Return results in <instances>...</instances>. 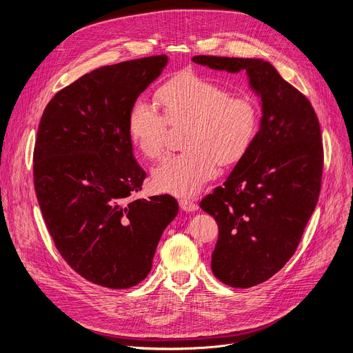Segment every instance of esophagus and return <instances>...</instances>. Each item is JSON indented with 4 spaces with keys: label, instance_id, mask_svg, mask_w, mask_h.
<instances>
[{
    "label": "esophagus",
    "instance_id": "esophagus-1",
    "mask_svg": "<svg viewBox=\"0 0 353 353\" xmlns=\"http://www.w3.org/2000/svg\"><path fill=\"white\" fill-rule=\"evenodd\" d=\"M179 204H180V208H181L183 211H185V212H194V211L198 210V204H195L192 199L181 198V199L179 201Z\"/></svg>",
    "mask_w": 353,
    "mask_h": 353
}]
</instances>
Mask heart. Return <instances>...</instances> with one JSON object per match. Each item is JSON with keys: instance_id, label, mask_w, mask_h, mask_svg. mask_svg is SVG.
I'll return each instance as SVG.
<instances>
[{"instance_id": "1", "label": "heart", "mask_w": 353, "mask_h": 353, "mask_svg": "<svg viewBox=\"0 0 353 353\" xmlns=\"http://www.w3.org/2000/svg\"><path fill=\"white\" fill-rule=\"evenodd\" d=\"M163 113L138 100L128 113V137L139 152L155 161L168 146L169 124L188 128L184 152L168 158L152 172L157 190L176 196H191L212 180L219 165L240 162L259 130V112L244 97H233L223 85L201 75H183L158 92Z\"/></svg>"}]
</instances>
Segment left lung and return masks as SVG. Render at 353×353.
I'll return each instance as SVG.
<instances>
[{
	"mask_svg": "<svg viewBox=\"0 0 353 353\" xmlns=\"http://www.w3.org/2000/svg\"><path fill=\"white\" fill-rule=\"evenodd\" d=\"M212 70L245 71L261 97L260 130L222 187L199 203L219 237L214 275L233 288H251L275 275L294 254L317 205L323 142L309 99L260 59L195 56Z\"/></svg>",
	"mask_w": 353,
	"mask_h": 353,
	"instance_id": "obj_1",
	"label": "left lung"
}]
</instances>
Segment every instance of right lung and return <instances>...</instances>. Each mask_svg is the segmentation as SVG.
Returning <instances> with one entry per match:
<instances>
[{
    "label": "right lung",
    "instance_id": "1",
    "mask_svg": "<svg viewBox=\"0 0 353 353\" xmlns=\"http://www.w3.org/2000/svg\"><path fill=\"white\" fill-rule=\"evenodd\" d=\"M166 64L162 54L93 70L57 92L39 124L33 180L43 219L67 264L100 286L143 281L179 212L168 194L132 198L146 173L132 154L128 113Z\"/></svg>",
    "mask_w": 353,
    "mask_h": 353
}]
</instances>
